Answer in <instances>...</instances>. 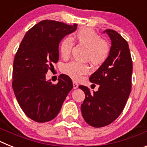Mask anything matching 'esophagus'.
<instances>
[{"label": "esophagus", "mask_w": 147, "mask_h": 147, "mask_svg": "<svg viewBox=\"0 0 147 147\" xmlns=\"http://www.w3.org/2000/svg\"><path fill=\"white\" fill-rule=\"evenodd\" d=\"M73 86H74V89H76L79 87V85H78L76 82H73Z\"/></svg>", "instance_id": "esophagus-1"}]
</instances>
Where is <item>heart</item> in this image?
Returning <instances> with one entry per match:
<instances>
[{
  "label": "heart",
  "instance_id": "b5f03b06",
  "mask_svg": "<svg viewBox=\"0 0 147 147\" xmlns=\"http://www.w3.org/2000/svg\"><path fill=\"white\" fill-rule=\"evenodd\" d=\"M75 40L87 48L86 59L93 65L103 63L108 57L110 49L106 41L102 40L94 30L89 28H81L74 34ZM72 40L69 37L62 40L59 45V51L63 58H67L71 54ZM89 67L86 64L77 62H71L65 65L62 72L74 80H80L82 75L86 74Z\"/></svg>",
  "mask_w": 147,
  "mask_h": 147
}]
</instances>
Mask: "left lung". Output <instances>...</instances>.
Returning a JSON list of instances; mask_svg holds the SVG:
<instances>
[{"label": "left lung", "mask_w": 147, "mask_h": 147, "mask_svg": "<svg viewBox=\"0 0 147 147\" xmlns=\"http://www.w3.org/2000/svg\"><path fill=\"white\" fill-rule=\"evenodd\" d=\"M111 40L109 55L96 71L89 78L90 82L99 85L91 93L86 86L79 88L85 93L81 111L85 121L94 127L111 124L124 110L130 94L132 62L129 45L114 30L107 29Z\"/></svg>", "instance_id": "1"}]
</instances>
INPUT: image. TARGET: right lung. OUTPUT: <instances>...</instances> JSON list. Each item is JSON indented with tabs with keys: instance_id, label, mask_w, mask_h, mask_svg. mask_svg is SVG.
Instances as JSON below:
<instances>
[{
	"instance_id": "1",
	"label": "right lung",
	"mask_w": 147,
	"mask_h": 147,
	"mask_svg": "<svg viewBox=\"0 0 147 147\" xmlns=\"http://www.w3.org/2000/svg\"><path fill=\"white\" fill-rule=\"evenodd\" d=\"M76 28L77 24L42 20L28 30L19 46L13 63V90L23 112L35 121L54 119L72 90L68 76L61 74L53 85L45 74L59 60L61 40Z\"/></svg>"
}]
</instances>
